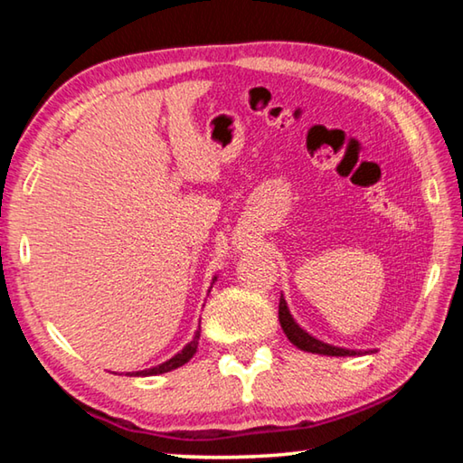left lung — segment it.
Masks as SVG:
<instances>
[{
  "instance_id": "obj_1",
  "label": "left lung",
  "mask_w": 463,
  "mask_h": 463,
  "mask_svg": "<svg viewBox=\"0 0 463 463\" xmlns=\"http://www.w3.org/2000/svg\"><path fill=\"white\" fill-rule=\"evenodd\" d=\"M279 325L284 328V333L289 341H292L298 349L302 351H310V354H320V355H335V357H347V355H357V351L354 349H343V347H335V345H328L310 336L307 331H302L300 326L294 323L292 315H289L288 304L284 300V296L279 298Z\"/></svg>"
}]
</instances>
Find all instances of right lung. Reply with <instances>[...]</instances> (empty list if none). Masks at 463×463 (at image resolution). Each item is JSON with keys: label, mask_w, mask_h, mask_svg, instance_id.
I'll return each mask as SVG.
<instances>
[{"label": "right lung", "mask_w": 463, "mask_h": 463, "mask_svg": "<svg viewBox=\"0 0 463 463\" xmlns=\"http://www.w3.org/2000/svg\"><path fill=\"white\" fill-rule=\"evenodd\" d=\"M198 341H200V328L195 331L194 339L185 345V347L179 351V354L175 357H171L169 362L156 365V367H151V370H143V372H135V373H128V375H156V373H165V372H171L175 370V367H182L184 364L190 362V359L194 357L195 349H198Z\"/></svg>", "instance_id": "right-lung-1"}]
</instances>
